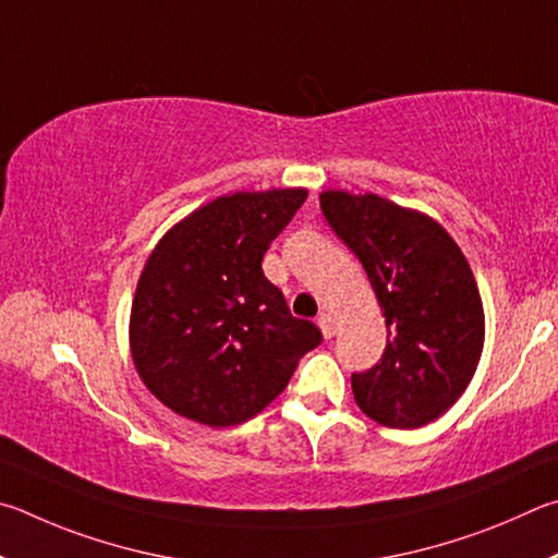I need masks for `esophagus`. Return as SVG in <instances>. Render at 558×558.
Instances as JSON below:
<instances>
[{
  "mask_svg": "<svg viewBox=\"0 0 558 558\" xmlns=\"http://www.w3.org/2000/svg\"><path fill=\"white\" fill-rule=\"evenodd\" d=\"M318 328L326 338H333L336 336V318L330 314H320L318 316Z\"/></svg>",
  "mask_w": 558,
  "mask_h": 558,
  "instance_id": "esophagus-1",
  "label": "esophagus"
}]
</instances>
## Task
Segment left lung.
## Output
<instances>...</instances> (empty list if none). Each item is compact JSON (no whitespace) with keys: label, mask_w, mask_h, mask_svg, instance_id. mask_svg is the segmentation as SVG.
I'll use <instances>...</instances> for the list:
<instances>
[{"label":"left lung","mask_w":558,"mask_h":558,"mask_svg":"<svg viewBox=\"0 0 558 558\" xmlns=\"http://www.w3.org/2000/svg\"><path fill=\"white\" fill-rule=\"evenodd\" d=\"M320 210L363 262L387 326L379 363L353 375L355 402L383 426H426L481 363L485 314L471 264L434 218L375 193L324 191Z\"/></svg>","instance_id":"obj_1"}]
</instances>
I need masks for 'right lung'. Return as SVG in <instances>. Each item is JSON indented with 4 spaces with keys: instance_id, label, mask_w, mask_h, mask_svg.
Instances as JSON below:
<instances>
[{
    "instance_id": "right-lung-1",
    "label": "right lung",
    "mask_w": 558,
    "mask_h": 558,
    "mask_svg": "<svg viewBox=\"0 0 558 558\" xmlns=\"http://www.w3.org/2000/svg\"><path fill=\"white\" fill-rule=\"evenodd\" d=\"M306 189L220 195L175 222L146 259L130 348L149 392L179 416L225 428L274 402L324 336L264 277L271 240Z\"/></svg>"
}]
</instances>
